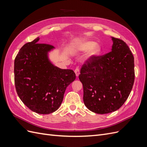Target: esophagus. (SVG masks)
<instances>
[{"label": "esophagus", "instance_id": "esophagus-1", "mask_svg": "<svg viewBox=\"0 0 147 147\" xmlns=\"http://www.w3.org/2000/svg\"><path fill=\"white\" fill-rule=\"evenodd\" d=\"M75 75H76L77 77H78V75L80 74V70L78 68H76L75 70Z\"/></svg>", "mask_w": 147, "mask_h": 147}]
</instances>
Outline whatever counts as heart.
<instances>
[{
  "mask_svg": "<svg viewBox=\"0 0 147 147\" xmlns=\"http://www.w3.org/2000/svg\"><path fill=\"white\" fill-rule=\"evenodd\" d=\"M74 50L78 52H85L89 50L86 55V59L91 60L98 56L101 51L100 47L96 44L94 41L83 40L75 43L73 46Z\"/></svg>",
  "mask_w": 147,
  "mask_h": 147,
  "instance_id": "1",
  "label": "heart"
}]
</instances>
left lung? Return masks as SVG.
Wrapping results in <instances>:
<instances>
[{"label": "left lung", "mask_w": 147, "mask_h": 147, "mask_svg": "<svg viewBox=\"0 0 147 147\" xmlns=\"http://www.w3.org/2000/svg\"><path fill=\"white\" fill-rule=\"evenodd\" d=\"M112 51L88 59L79 79L83 86V101L91 112H115L128 98L134 82V58L122 40L112 37Z\"/></svg>", "instance_id": "obj_1"}]
</instances>
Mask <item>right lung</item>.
I'll use <instances>...</instances> for the list:
<instances>
[{
  "label": "right lung",
  "mask_w": 147,
  "mask_h": 147,
  "mask_svg": "<svg viewBox=\"0 0 147 147\" xmlns=\"http://www.w3.org/2000/svg\"><path fill=\"white\" fill-rule=\"evenodd\" d=\"M37 37L20 49L15 59L16 91L21 101L33 112H55L63 100L66 88L76 76L72 70L61 69L51 64L48 53L54 47L38 43Z\"/></svg>",
  "instance_id": "add662e5"
}]
</instances>
